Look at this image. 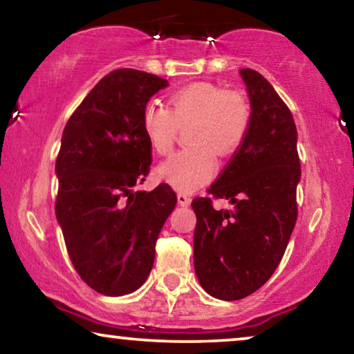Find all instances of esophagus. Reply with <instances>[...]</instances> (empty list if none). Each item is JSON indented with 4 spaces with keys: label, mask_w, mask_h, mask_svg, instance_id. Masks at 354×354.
I'll return each mask as SVG.
<instances>
[{
    "label": "esophagus",
    "mask_w": 354,
    "mask_h": 354,
    "mask_svg": "<svg viewBox=\"0 0 354 354\" xmlns=\"http://www.w3.org/2000/svg\"><path fill=\"white\" fill-rule=\"evenodd\" d=\"M176 199H178V204L183 205V207H187V205L191 204V197L186 196V194H183V192H178Z\"/></svg>",
    "instance_id": "obj_1"
}]
</instances>
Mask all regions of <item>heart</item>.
<instances>
[{"label": "heart", "instance_id": "heart-1", "mask_svg": "<svg viewBox=\"0 0 354 354\" xmlns=\"http://www.w3.org/2000/svg\"><path fill=\"white\" fill-rule=\"evenodd\" d=\"M187 147L158 165L157 176L181 192H192L214 178L216 152L233 153L246 138L251 110L243 93L209 82L183 87L169 97V111L150 102L142 111V131L153 152L173 150L178 128L189 124Z\"/></svg>", "mask_w": 354, "mask_h": 354}]
</instances>
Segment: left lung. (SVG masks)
Returning a JSON list of instances; mask_svg holds the SVG:
<instances>
[{"label":"left lung","mask_w":354,"mask_h":354,"mask_svg":"<svg viewBox=\"0 0 354 354\" xmlns=\"http://www.w3.org/2000/svg\"><path fill=\"white\" fill-rule=\"evenodd\" d=\"M251 103L246 138L209 192L233 210L197 197L194 268L210 296L236 301L252 295L279 267L293 233L301 180L293 115L266 77L239 71Z\"/></svg>","instance_id":"left-lung-1"}]
</instances>
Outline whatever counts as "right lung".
<instances>
[{"label": "right lung", "instance_id": "right-lung-1", "mask_svg": "<svg viewBox=\"0 0 354 354\" xmlns=\"http://www.w3.org/2000/svg\"><path fill=\"white\" fill-rule=\"evenodd\" d=\"M168 81L116 69L88 92L63 131L56 176V220L71 262L98 293H133L147 280L155 243L176 205L168 185L133 191L149 174L152 147L142 111Z\"/></svg>", "mask_w": 354, "mask_h": 354}]
</instances>
